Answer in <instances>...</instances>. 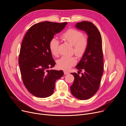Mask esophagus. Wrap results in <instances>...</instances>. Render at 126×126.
Segmentation results:
<instances>
[{"label":"esophagus","instance_id":"esophagus-1","mask_svg":"<svg viewBox=\"0 0 126 126\" xmlns=\"http://www.w3.org/2000/svg\"><path fill=\"white\" fill-rule=\"evenodd\" d=\"M69 72H68V71H66V70H65V71H64V74H65V75H67V74H69Z\"/></svg>","mask_w":126,"mask_h":126}]
</instances>
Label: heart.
I'll list each match as a JSON object with an SVG mask.
<instances>
[{
	"label": "heart",
	"instance_id": "b5f03b06",
	"mask_svg": "<svg viewBox=\"0 0 126 126\" xmlns=\"http://www.w3.org/2000/svg\"><path fill=\"white\" fill-rule=\"evenodd\" d=\"M83 33L74 29H70L64 32L61 36L63 40L73 46V51L78 57L82 56L87 47L88 40L83 36ZM59 42L55 38H52L49 44V48L52 54L55 56L58 55ZM76 63L74 57L63 56L57 61V66L60 69L67 70Z\"/></svg>",
	"mask_w": 126,
	"mask_h": 126
}]
</instances>
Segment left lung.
Listing matches in <instances>:
<instances>
[{"instance_id":"left-lung-1","label":"left lung","mask_w":126,"mask_h":126,"mask_svg":"<svg viewBox=\"0 0 126 126\" xmlns=\"http://www.w3.org/2000/svg\"><path fill=\"white\" fill-rule=\"evenodd\" d=\"M75 27L84 31L88 36V45L82 59L76 66L82 71L81 75L71 73L74 80L70 86L73 96L79 99L85 100L95 94L99 89L104 72L102 39L100 33L92 22L83 21L77 22Z\"/></svg>"}]
</instances>
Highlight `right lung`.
Segmentation results:
<instances>
[{
    "instance_id": "right-lung-1",
    "label": "right lung",
    "mask_w": 126,
    "mask_h": 126,
    "mask_svg": "<svg viewBox=\"0 0 126 126\" xmlns=\"http://www.w3.org/2000/svg\"><path fill=\"white\" fill-rule=\"evenodd\" d=\"M67 22H39L32 26L22 40L18 64L22 81L33 95L45 98L51 95L55 82L64 74L62 70H49L55 65L49 44L56 33Z\"/></svg>"
}]
</instances>
